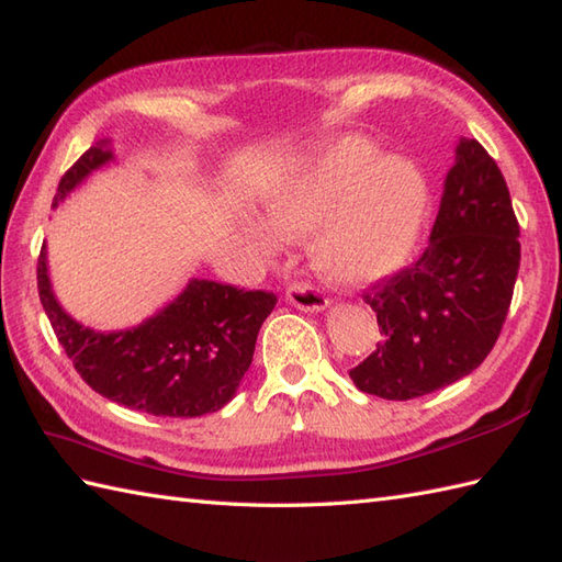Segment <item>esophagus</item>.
Here are the masks:
<instances>
[{
  "label": "esophagus",
  "instance_id": "esophagus-1",
  "mask_svg": "<svg viewBox=\"0 0 562 562\" xmlns=\"http://www.w3.org/2000/svg\"><path fill=\"white\" fill-rule=\"evenodd\" d=\"M285 301L301 310H310V313H317V310H324L329 305V301L319 293V289L305 281H293L289 289H285Z\"/></svg>",
  "mask_w": 562,
  "mask_h": 562
}]
</instances>
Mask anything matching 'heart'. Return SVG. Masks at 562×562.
Here are the masks:
<instances>
[{"instance_id": "1", "label": "heart", "mask_w": 562, "mask_h": 562, "mask_svg": "<svg viewBox=\"0 0 562 562\" xmlns=\"http://www.w3.org/2000/svg\"><path fill=\"white\" fill-rule=\"evenodd\" d=\"M375 154L372 142L348 136L273 187L265 202L269 228L283 238L316 228L310 255L331 281L370 283L402 267L426 216L420 170L402 156ZM257 240L271 245L265 231Z\"/></svg>"}]
</instances>
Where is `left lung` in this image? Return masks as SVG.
<instances>
[{"label": "left lung", "mask_w": 562, "mask_h": 562, "mask_svg": "<svg viewBox=\"0 0 562 562\" xmlns=\"http://www.w3.org/2000/svg\"><path fill=\"white\" fill-rule=\"evenodd\" d=\"M519 271L507 182L476 139H459L430 243L368 285L382 341L348 370L360 392L408 402L476 370L503 331Z\"/></svg>", "instance_id": "1"}]
</instances>
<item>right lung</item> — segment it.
<instances>
[{"label":"right lung","mask_w":562,"mask_h":562,"mask_svg":"<svg viewBox=\"0 0 562 562\" xmlns=\"http://www.w3.org/2000/svg\"><path fill=\"white\" fill-rule=\"evenodd\" d=\"M112 158L98 142L59 180L55 204ZM37 293L57 341L83 382L132 411L196 418L226 406L252 363L255 341L279 297L269 291L192 279L168 307L134 329L95 331L71 319L49 289L45 245Z\"/></svg>","instance_id":"right-lung-1"}]
</instances>
